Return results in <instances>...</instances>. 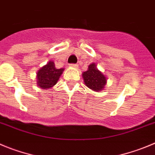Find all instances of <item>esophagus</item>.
I'll return each mask as SVG.
<instances>
[{"label": "esophagus", "mask_w": 155, "mask_h": 155, "mask_svg": "<svg viewBox=\"0 0 155 155\" xmlns=\"http://www.w3.org/2000/svg\"><path fill=\"white\" fill-rule=\"evenodd\" d=\"M69 66L72 68H74V69H77L78 68V65H76V64H70L69 65Z\"/></svg>", "instance_id": "1"}]
</instances>
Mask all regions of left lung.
Wrapping results in <instances>:
<instances>
[{
    "instance_id": "left-lung-1",
    "label": "left lung",
    "mask_w": 155,
    "mask_h": 155,
    "mask_svg": "<svg viewBox=\"0 0 155 155\" xmlns=\"http://www.w3.org/2000/svg\"><path fill=\"white\" fill-rule=\"evenodd\" d=\"M82 78L85 85L95 92L103 90L107 83L106 76L98 69L95 63L89 65L88 70L82 73Z\"/></svg>"
}]
</instances>
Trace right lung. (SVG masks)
Segmentation results:
<instances>
[{
	"instance_id": "add662e5",
	"label": "right lung",
	"mask_w": 155,
	"mask_h": 155,
	"mask_svg": "<svg viewBox=\"0 0 155 155\" xmlns=\"http://www.w3.org/2000/svg\"><path fill=\"white\" fill-rule=\"evenodd\" d=\"M64 69H56L53 60L40 68L37 73V86L42 89L53 87L57 83Z\"/></svg>"
}]
</instances>
